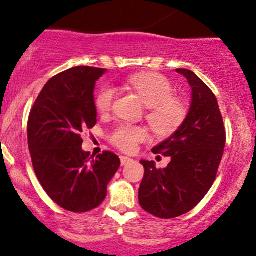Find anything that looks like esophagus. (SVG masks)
Here are the masks:
<instances>
[{
  "instance_id": "34e87169",
  "label": "esophagus",
  "mask_w": 256,
  "mask_h": 256,
  "mask_svg": "<svg viewBox=\"0 0 256 256\" xmlns=\"http://www.w3.org/2000/svg\"><path fill=\"white\" fill-rule=\"evenodd\" d=\"M120 162H121V166H126V164L132 162V160H131V158H128V157H125V156H121Z\"/></svg>"
}]
</instances>
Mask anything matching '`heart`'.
Wrapping results in <instances>:
<instances>
[{"instance_id": "b5f03b06", "label": "heart", "mask_w": 256, "mask_h": 256, "mask_svg": "<svg viewBox=\"0 0 256 256\" xmlns=\"http://www.w3.org/2000/svg\"><path fill=\"white\" fill-rule=\"evenodd\" d=\"M126 84L138 94L148 108L146 119L157 135L166 136L176 130L185 119L186 109L174 98V88L166 77L157 74H135L126 80ZM115 90L104 87L96 96V106L100 112H108L115 100ZM147 131L134 125H121L112 135V144L124 152H132L138 142L146 140Z\"/></svg>"}]
</instances>
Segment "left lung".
<instances>
[{
  "mask_svg": "<svg viewBox=\"0 0 256 256\" xmlns=\"http://www.w3.org/2000/svg\"><path fill=\"white\" fill-rule=\"evenodd\" d=\"M192 88L189 112L182 125L152 152L170 157L163 169L153 160H140L144 176L140 205L160 218H176L198 205L211 189L223 156L226 131L212 90L192 71L176 68Z\"/></svg>",
  "mask_w": 256,
  "mask_h": 256,
  "instance_id": "1",
  "label": "left lung"
}]
</instances>
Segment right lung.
<instances>
[{
	"label": "right lung",
	"instance_id": "right-lung-1",
	"mask_svg": "<svg viewBox=\"0 0 256 256\" xmlns=\"http://www.w3.org/2000/svg\"><path fill=\"white\" fill-rule=\"evenodd\" d=\"M106 68L77 66L52 77L34 103L28 120V146L38 180L52 201L71 212L100 205L120 166L112 152L90 160L80 134L96 124V82Z\"/></svg>",
	"mask_w": 256,
	"mask_h": 256
}]
</instances>
